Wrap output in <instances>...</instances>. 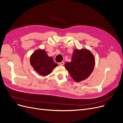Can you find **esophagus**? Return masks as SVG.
Listing matches in <instances>:
<instances>
[{"label": "esophagus", "mask_w": 123, "mask_h": 123, "mask_svg": "<svg viewBox=\"0 0 123 123\" xmlns=\"http://www.w3.org/2000/svg\"><path fill=\"white\" fill-rule=\"evenodd\" d=\"M58 65H60V66H63L64 65V62H59L58 63Z\"/></svg>", "instance_id": "esophagus-1"}]
</instances>
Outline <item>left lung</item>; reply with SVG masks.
Here are the masks:
<instances>
[{
	"mask_svg": "<svg viewBox=\"0 0 123 123\" xmlns=\"http://www.w3.org/2000/svg\"><path fill=\"white\" fill-rule=\"evenodd\" d=\"M95 57L87 49H74L71 61L67 62L65 67L71 76L76 82L86 80L94 70Z\"/></svg>",
	"mask_w": 123,
	"mask_h": 123,
	"instance_id": "1",
	"label": "left lung"
}]
</instances>
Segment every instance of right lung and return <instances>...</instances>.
Returning <instances> with one entry per match:
<instances>
[{
	"instance_id": "right-lung-1",
	"label": "right lung",
	"mask_w": 123,
	"mask_h": 123,
	"mask_svg": "<svg viewBox=\"0 0 123 123\" xmlns=\"http://www.w3.org/2000/svg\"><path fill=\"white\" fill-rule=\"evenodd\" d=\"M30 65L35 71L41 76L50 74L53 69L58 66L53 58L48 55L44 49H37L33 52L30 58Z\"/></svg>"
}]
</instances>
